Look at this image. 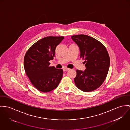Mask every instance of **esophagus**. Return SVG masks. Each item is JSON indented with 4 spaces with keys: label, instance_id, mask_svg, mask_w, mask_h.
<instances>
[{
    "label": "esophagus",
    "instance_id": "esophagus-1",
    "mask_svg": "<svg viewBox=\"0 0 130 130\" xmlns=\"http://www.w3.org/2000/svg\"><path fill=\"white\" fill-rule=\"evenodd\" d=\"M69 69H70L69 68H67V67H65V68H63V71H67L69 70Z\"/></svg>",
    "mask_w": 130,
    "mask_h": 130
}]
</instances>
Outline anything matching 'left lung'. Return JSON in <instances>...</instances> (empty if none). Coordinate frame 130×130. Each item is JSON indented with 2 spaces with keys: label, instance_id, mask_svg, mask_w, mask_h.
<instances>
[{
  "label": "left lung",
  "instance_id": "left-lung-1",
  "mask_svg": "<svg viewBox=\"0 0 130 130\" xmlns=\"http://www.w3.org/2000/svg\"><path fill=\"white\" fill-rule=\"evenodd\" d=\"M78 46L80 58L85 61L86 69L77 70L74 78L76 86L81 90L89 92L94 91L105 81L109 71L110 60L105 47L97 39L84 34L71 36Z\"/></svg>",
  "mask_w": 130,
  "mask_h": 130
}]
</instances>
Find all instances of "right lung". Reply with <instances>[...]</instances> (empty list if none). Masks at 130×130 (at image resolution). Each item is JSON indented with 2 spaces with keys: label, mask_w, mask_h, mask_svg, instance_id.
Masks as SVG:
<instances>
[{
  "label": "right lung",
  "mask_w": 130,
  "mask_h": 130,
  "mask_svg": "<svg viewBox=\"0 0 130 130\" xmlns=\"http://www.w3.org/2000/svg\"><path fill=\"white\" fill-rule=\"evenodd\" d=\"M64 36H47L32 45L24 59L25 71L32 85L39 91L46 93L58 87L63 77L62 69L50 66V60L55 56L57 46Z\"/></svg>",
  "instance_id": "1"
}]
</instances>
